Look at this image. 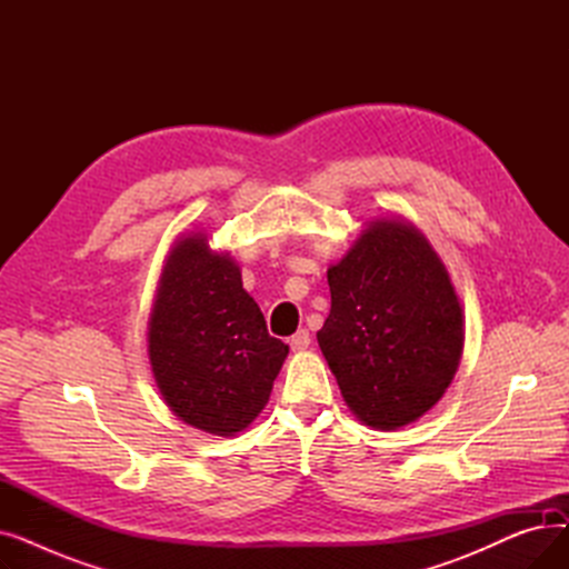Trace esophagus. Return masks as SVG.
<instances>
[{
	"instance_id": "34e87169",
	"label": "esophagus",
	"mask_w": 569,
	"mask_h": 569,
	"mask_svg": "<svg viewBox=\"0 0 569 569\" xmlns=\"http://www.w3.org/2000/svg\"><path fill=\"white\" fill-rule=\"evenodd\" d=\"M309 346H311V335H309L307 330H300V332L290 337V348H292L295 352H302V350H307Z\"/></svg>"
}]
</instances>
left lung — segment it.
Listing matches in <instances>:
<instances>
[{"instance_id": "1", "label": "left lung", "mask_w": 569, "mask_h": 569, "mask_svg": "<svg viewBox=\"0 0 569 569\" xmlns=\"http://www.w3.org/2000/svg\"><path fill=\"white\" fill-rule=\"evenodd\" d=\"M327 283L318 343L348 408L385 431L420 420L463 352L459 297L429 239L401 219L371 221Z\"/></svg>"}]
</instances>
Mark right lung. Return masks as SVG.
<instances>
[{"label":"right lung","instance_id":"add662e5","mask_svg":"<svg viewBox=\"0 0 569 569\" xmlns=\"http://www.w3.org/2000/svg\"><path fill=\"white\" fill-rule=\"evenodd\" d=\"M147 341L168 408L214 436H234L256 420L288 355L242 288L239 264L209 249L200 232L168 253Z\"/></svg>","mask_w":569,"mask_h":569}]
</instances>
